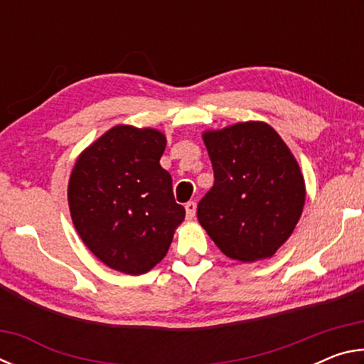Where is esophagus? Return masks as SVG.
Segmentation results:
<instances>
[{"mask_svg": "<svg viewBox=\"0 0 364 364\" xmlns=\"http://www.w3.org/2000/svg\"><path fill=\"white\" fill-rule=\"evenodd\" d=\"M184 208H186V218L188 220H193L194 217H196V208H197V205H196V202H188L186 205H184Z\"/></svg>", "mask_w": 364, "mask_h": 364, "instance_id": "34e87169", "label": "esophagus"}]
</instances>
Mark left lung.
I'll list each match as a JSON object with an SVG mask.
<instances>
[{
    "label": "left lung",
    "instance_id": "left-lung-1",
    "mask_svg": "<svg viewBox=\"0 0 364 364\" xmlns=\"http://www.w3.org/2000/svg\"><path fill=\"white\" fill-rule=\"evenodd\" d=\"M215 183L197 218L226 257L244 263L276 254L299 223L305 181L282 138L264 122L202 134Z\"/></svg>",
    "mask_w": 364,
    "mask_h": 364
}]
</instances>
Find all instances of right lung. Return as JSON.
<instances>
[{
	"instance_id": "right-lung-1",
	"label": "right lung",
	"mask_w": 364,
	"mask_h": 364,
	"mask_svg": "<svg viewBox=\"0 0 364 364\" xmlns=\"http://www.w3.org/2000/svg\"><path fill=\"white\" fill-rule=\"evenodd\" d=\"M165 134L117 125L80 154L72 170L69 207L86 247L109 268L143 274L167 255L184 207L160 167Z\"/></svg>"
}]
</instances>
